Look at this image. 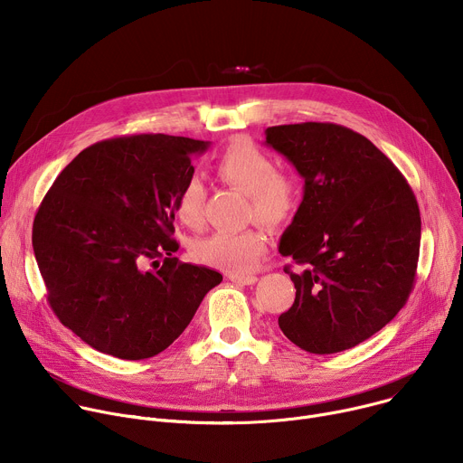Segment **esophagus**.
Returning a JSON list of instances; mask_svg holds the SVG:
<instances>
[{"label": "esophagus", "instance_id": "34e87169", "mask_svg": "<svg viewBox=\"0 0 463 463\" xmlns=\"http://www.w3.org/2000/svg\"><path fill=\"white\" fill-rule=\"evenodd\" d=\"M229 280L234 282V284H240V286H250L258 279L254 275H229Z\"/></svg>", "mask_w": 463, "mask_h": 463}]
</instances>
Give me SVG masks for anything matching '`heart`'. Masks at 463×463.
Listing matches in <instances>:
<instances>
[{"label": "heart", "mask_w": 463, "mask_h": 463, "mask_svg": "<svg viewBox=\"0 0 463 463\" xmlns=\"http://www.w3.org/2000/svg\"><path fill=\"white\" fill-rule=\"evenodd\" d=\"M214 172L218 179L249 200V216L266 225L284 223L297 207V183L291 175L277 172L275 161L250 143L229 146L218 159ZM205 186L197 175H188L174 197V211L188 229L203 223ZM268 238L261 231H218L192 247L197 261L232 275L250 273L260 256L266 252Z\"/></svg>", "instance_id": "heart-1"}]
</instances>
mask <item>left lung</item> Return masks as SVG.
Instances as JSON below:
<instances>
[{
    "label": "left lung",
    "mask_w": 463,
    "mask_h": 463,
    "mask_svg": "<svg viewBox=\"0 0 463 463\" xmlns=\"http://www.w3.org/2000/svg\"><path fill=\"white\" fill-rule=\"evenodd\" d=\"M266 145L304 179V197L279 250L293 258L297 295L279 317L309 354L366 341L405 306L420 256L421 218L412 188L357 131L332 122L271 126Z\"/></svg>",
    "instance_id": "left-lung-1"
}]
</instances>
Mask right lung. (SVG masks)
<instances>
[{
  "instance_id": "obj_1",
  "label": "right lung",
  "mask_w": 463,
  "mask_h": 463,
  "mask_svg": "<svg viewBox=\"0 0 463 463\" xmlns=\"http://www.w3.org/2000/svg\"><path fill=\"white\" fill-rule=\"evenodd\" d=\"M209 146L163 134L100 141L65 166L45 194L33 249L47 300L91 348L126 361L161 354L223 280L214 269L172 256L179 247L172 238L174 197L194 175L192 156Z\"/></svg>"
}]
</instances>
